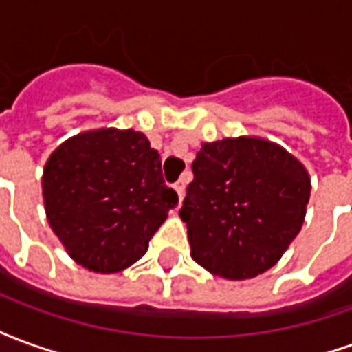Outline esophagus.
<instances>
[{"label":"esophagus","mask_w":352,"mask_h":352,"mask_svg":"<svg viewBox=\"0 0 352 352\" xmlns=\"http://www.w3.org/2000/svg\"><path fill=\"white\" fill-rule=\"evenodd\" d=\"M184 186H186V181H184V179H179V181L173 184V188H175V192L179 194V201H181L184 196Z\"/></svg>","instance_id":"esophagus-1"}]
</instances>
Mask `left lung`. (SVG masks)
Masks as SVG:
<instances>
[{"label": "left lung", "instance_id": "obj_1", "mask_svg": "<svg viewBox=\"0 0 352 352\" xmlns=\"http://www.w3.org/2000/svg\"><path fill=\"white\" fill-rule=\"evenodd\" d=\"M181 219L192 258L224 279H252L302 230L309 175L283 146L258 138L204 143L192 162Z\"/></svg>", "mask_w": 352, "mask_h": 352}]
</instances>
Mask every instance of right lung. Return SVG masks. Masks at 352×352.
Wrapping results in <instances>:
<instances>
[{"instance_id":"1","label":"right lung","mask_w":352,"mask_h":352,"mask_svg":"<svg viewBox=\"0 0 352 352\" xmlns=\"http://www.w3.org/2000/svg\"><path fill=\"white\" fill-rule=\"evenodd\" d=\"M50 228L77 264L122 272L179 204L164 183L158 151L133 130H94L67 139L43 171Z\"/></svg>"}]
</instances>
